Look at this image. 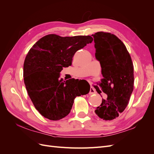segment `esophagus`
<instances>
[{
    "mask_svg": "<svg viewBox=\"0 0 154 154\" xmlns=\"http://www.w3.org/2000/svg\"><path fill=\"white\" fill-rule=\"evenodd\" d=\"M96 94V91L93 87H91L90 88V91H89V94L92 95V94Z\"/></svg>",
    "mask_w": 154,
    "mask_h": 154,
    "instance_id": "esophagus-1",
    "label": "esophagus"
}]
</instances>
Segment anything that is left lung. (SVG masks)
I'll return each mask as SVG.
<instances>
[{"mask_svg": "<svg viewBox=\"0 0 154 154\" xmlns=\"http://www.w3.org/2000/svg\"><path fill=\"white\" fill-rule=\"evenodd\" d=\"M92 36L103 77L97 85L107 94L94 112L101 119L112 120L128 104L134 89V66L126 46L116 35L100 31Z\"/></svg>", "mask_w": 154, "mask_h": 154, "instance_id": "1", "label": "left lung"}]
</instances>
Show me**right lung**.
Listing matches in <instances>:
<instances>
[{"label": "right lung", "instance_id": "right-lung-1", "mask_svg": "<svg viewBox=\"0 0 154 154\" xmlns=\"http://www.w3.org/2000/svg\"><path fill=\"white\" fill-rule=\"evenodd\" d=\"M93 40L91 36L62 37L50 34L41 38L29 51L24 63V81L36 109L44 118L57 121L67 116L81 93L76 80L60 78L63 67L71 66L79 49Z\"/></svg>", "mask_w": 154, "mask_h": 154}]
</instances>
